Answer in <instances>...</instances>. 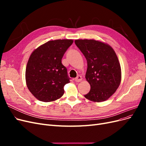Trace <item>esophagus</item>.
Segmentation results:
<instances>
[{
	"instance_id": "obj_1",
	"label": "esophagus",
	"mask_w": 146,
	"mask_h": 146,
	"mask_svg": "<svg viewBox=\"0 0 146 146\" xmlns=\"http://www.w3.org/2000/svg\"><path fill=\"white\" fill-rule=\"evenodd\" d=\"M82 77L80 76H78L76 78H75V79H74L75 82H80L82 81Z\"/></svg>"
}]
</instances>
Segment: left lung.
<instances>
[{
	"instance_id": "obj_1",
	"label": "left lung",
	"mask_w": 146,
	"mask_h": 146,
	"mask_svg": "<svg viewBox=\"0 0 146 146\" xmlns=\"http://www.w3.org/2000/svg\"><path fill=\"white\" fill-rule=\"evenodd\" d=\"M75 44L87 61L85 75L91 89L85 95L87 99L100 102L109 99L121 81V69L113 48L94 39H76Z\"/></svg>"
}]
</instances>
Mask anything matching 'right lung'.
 Here are the masks:
<instances>
[{"instance_id":"add662e5","label":"right lung","mask_w":146,"mask_h":146,"mask_svg":"<svg viewBox=\"0 0 146 146\" xmlns=\"http://www.w3.org/2000/svg\"><path fill=\"white\" fill-rule=\"evenodd\" d=\"M72 39L49 41L31 54L25 70L28 89L38 100L52 102L64 94V86L70 82L67 69L61 59Z\"/></svg>"}]
</instances>
